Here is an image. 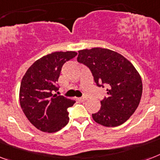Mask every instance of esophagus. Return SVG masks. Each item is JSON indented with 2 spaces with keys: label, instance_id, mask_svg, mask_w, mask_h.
<instances>
[{
  "label": "esophagus",
  "instance_id": "obj_1",
  "mask_svg": "<svg viewBox=\"0 0 160 160\" xmlns=\"http://www.w3.org/2000/svg\"><path fill=\"white\" fill-rule=\"evenodd\" d=\"M78 99H79V101H80V102H84V101L87 99V98L86 97H82V98H79Z\"/></svg>",
  "mask_w": 160,
  "mask_h": 160
}]
</instances>
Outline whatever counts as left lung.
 <instances>
[{"label":"left lung","mask_w":160,"mask_h":160,"mask_svg":"<svg viewBox=\"0 0 160 160\" xmlns=\"http://www.w3.org/2000/svg\"><path fill=\"white\" fill-rule=\"evenodd\" d=\"M77 61L86 65L98 86L107 87V98L101 108L92 114L98 124L118 127L125 122L138 107L142 94V81L135 67L122 55L110 49L93 48L80 50Z\"/></svg>","instance_id":"left-lung-1"}]
</instances>
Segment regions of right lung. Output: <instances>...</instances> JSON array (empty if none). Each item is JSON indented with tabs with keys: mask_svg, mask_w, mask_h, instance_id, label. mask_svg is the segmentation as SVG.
Returning a JSON list of instances; mask_svg holds the SVG:
<instances>
[{
	"mask_svg": "<svg viewBox=\"0 0 160 160\" xmlns=\"http://www.w3.org/2000/svg\"><path fill=\"white\" fill-rule=\"evenodd\" d=\"M77 55L73 51L55 52L43 56L27 70L19 89V102L24 115L37 129L58 132L69 122L67 108L76 102L52 94L65 62Z\"/></svg>",
	"mask_w": 160,
	"mask_h": 160,
	"instance_id": "right-lung-1",
	"label": "right lung"
}]
</instances>
